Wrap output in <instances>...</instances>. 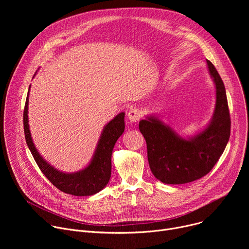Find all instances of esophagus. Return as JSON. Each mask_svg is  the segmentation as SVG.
I'll use <instances>...</instances> for the list:
<instances>
[{"instance_id":"34e87169","label":"esophagus","mask_w":249,"mask_h":249,"mask_svg":"<svg viewBox=\"0 0 249 249\" xmlns=\"http://www.w3.org/2000/svg\"><path fill=\"white\" fill-rule=\"evenodd\" d=\"M128 119L131 121V122H137L140 120V118L142 117V112L139 108H136V107H133V108H130L129 111H128Z\"/></svg>"}]
</instances>
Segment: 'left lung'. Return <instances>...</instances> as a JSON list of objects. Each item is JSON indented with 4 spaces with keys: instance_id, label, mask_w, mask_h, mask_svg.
Here are the masks:
<instances>
[{
    "instance_id": "1",
    "label": "left lung",
    "mask_w": 249,
    "mask_h": 249,
    "mask_svg": "<svg viewBox=\"0 0 249 249\" xmlns=\"http://www.w3.org/2000/svg\"><path fill=\"white\" fill-rule=\"evenodd\" d=\"M207 65L216 85V107L204 131L186 140L154 116L139 123L147 143L150 168L156 178L165 184L188 183L205 176L229 142L231 117L225 85L215 66L209 60Z\"/></svg>"
}]
</instances>
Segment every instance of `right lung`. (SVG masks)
Listing matches in <instances>:
<instances>
[{
	"label": "right lung",
	"instance_id": "right-lung-1",
	"mask_svg": "<svg viewBox=\"0 0 249 249\" xmlns=\"http://www.w3.org/2000/svg\"><path fill=\"white\" fill-rule=\"evenodd\" d=\"M28 95L29 90L23 110L24 136L35 161L46 178L62 192L74 196H90L102 190L110 179L112 151L116 141L124 132L125 113H119L104 127L93 158L86 168L75 173H65L44 160L34 147L28 126Z\"/></svg>",
	"mask_w": 249,
	"mask_h": 249
}]
</instances>
